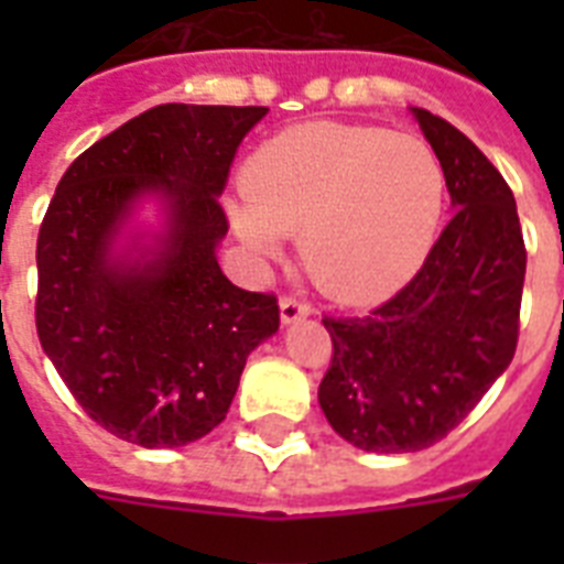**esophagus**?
Masks as SVG:
<instances>
[{"label": "esophagus", "mask_w": 564, "mask_h": 564, "mask_svg": "<svg viewBox=\"0 0 564 564\" xmlns=\"http://www.w3.org/2000/svg\"><path fill=\"white\" fill-rule=\"evenodd\" d=\"M310 313V304L304 299H295V295H283L281 299V318L283 325H292V322H299Z\"/></svg>", "instance_id": "obj_1"}]
</instances>
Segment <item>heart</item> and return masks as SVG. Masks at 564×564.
I'll list each match as a JSON object with an SVG mask.
<instances>
[{
	"mask_svg": "<svg viewBox=\"0 0 564 564\" xmlns=\"http://www.w3.org/2000/svg\"><path fill=\"white\" fill-rule=\"evenodd\" d=\"M248 207L230 219L274 254L299 234L310 281L339 301H371L401 283L436 234L445 172L421 137L377 126L304 122L269 137L246 163Z\"/></svg>",
	"mask_w": 564,
	"mask_h": 564,
	"instance_id": "obj_1",
	"label": "heart"
}]
</instances>
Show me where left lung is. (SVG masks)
<instances>
[{"label": "left lung", "instance_id": "obj_1", "mask_svg": "<svg viewBox=\"0 0 564 564\" xmlns=\"http://www.w3.org/2000/svg\"><path fill=\"white\" fill-rule=\"evenodd\" d=\"M433 145L454 216L415 278L362 316H325L334 357L318 386L354 447L412 454L442 442L516 357L527 248L516 195L468 137L412 110Z\"/></svg>", "mask_w": 564, "mask_h": 564}]
</instances>
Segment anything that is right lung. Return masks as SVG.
<instances>
[{"instance_id": "add662e5", "label": "right lung", "mask_w": 564, "mask_h": 564, "mask_svg": "<svg viewBox=\"0 0 564 564\" xmlns=\"http://www.w3.org/2000/svg\"><path fill=\"white\" fill-rule=\"evenodd\" d=\"M269 108L158 105L101 137L64 172L37 237L34 322L43 351L99 427L181 447L225 421L248 354L281 325L274 292L221 274L219 195L242 137ZM143 192L171 204L152 264L109 260Z\"/></svg>"}]
</instances>
